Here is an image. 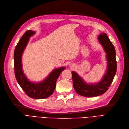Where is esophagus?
I'll return each mask as SVG.
<instances>
[{
    "label": "esophagus",
    "mask_w": 129,
    "mask_h": 129,
    "mask_svg": "<svg viewBox=\"0 0 129 129\" xmlns=\"http://www.w3.org/2000/svg\"><path fill=\"white\" fill-rule=\"evenodd\" d=\"M75 65L74 64H71V65H70V67H71V68H73V67H75Z\"/></svg>",
    "instance_id": "obj_1"
}]
</instances>
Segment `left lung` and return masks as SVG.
<instances>
[{
  "instance_id": "8db88e82",
  "label": "left lung",
  "mask_w": 129,
  "mask_h": 129,
  "mask_svg": "<svg viewBox=\"0 0 129 129\" xmlns=\"http://www.w3.org/2000/svg\"><path fill=\"white\" fill-rule=\"evenodd\" d=\"M98 39L106 53L107 70L102 79L98 82L88 84L77 72H71L75 90L78 94L85 97L98 96L105 93L112 82L116 71L117 64L114 46L106 33L100 34Z\"/></svg>"
}]
</instances>
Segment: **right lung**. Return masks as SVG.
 I'll use <instances>...</instances> for the list:
<instances>
[{
	"label": "right lung",
	"mask_w": 129,
	"mask_h": 129,
	"mask_svg": "<svg viewBox=\"0 0 129 129\" xmlns=\"http://www.w3.org/2000/svg\"><path fill=\"white\" fill-rule=\"evenodd\" d=\"M35 34V31L28 30L21 37L16 46L14 55L15 74L18 83L28 96L33 99H42L53 94L57 79L66 68L61 67L53 70L47 77L39 82L29 80L23 71L22 56L30 37Z\"/></svg>",
	"instance_id": "obj_1"
}]
</instances>
